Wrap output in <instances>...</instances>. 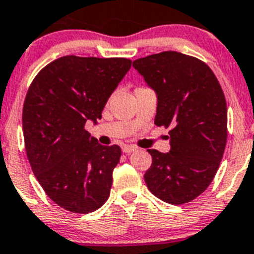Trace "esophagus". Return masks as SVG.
<instances>
[{"mask_svg":"<svg viewBox=\"0 0 254 254\" xmlns=\"http://www.w3.org/2000/svg\"><path fill=\"white\" fill-rule=\"evenodd\" d=\"M134 151H136V147H134V145H124V147H123V152H124V153H133Z\"/></svg>","mask_w":254,"mask_h":254,"instance_id":"34e87169","label":"esophagus"}]
</instances>
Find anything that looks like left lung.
<instances>
[{"instance_id": "8db88e82", "label": "left lung", "mask_w": 254, "mask_h": 254, "mask_svg": "<svg viewBox=\"0 0 254 254\" xmlns=\"http://www.w3.org/2000/svg\"><path fill=\"white\" fill-rule=\"evenodd\" d=\"M133 66L157 97L154 124L171 129L170 152L148 149L145 184L164 202L188 203L208 188L224 156L228 107L221 85L203 61L175 51Z\"/></svg>"}]
</instances>
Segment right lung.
<instances>
[{"label": "right lung", "instance_id": "1", "mask_svg": "<svg viewBox=\"0 0 254 254\" xmlns=\"http://www.w3.org/2000/svg\"><path fill=\"white\" fill-rule=\"evenodd\" d=\"M131 61L64 56L32 81L23 107L26 156L48 197L75 213L93 212L110 197L121 148L90 136L87 121L102 111Z\"/></svg>", "mask_w": 254, "mask_h": 254}]
</instances>
